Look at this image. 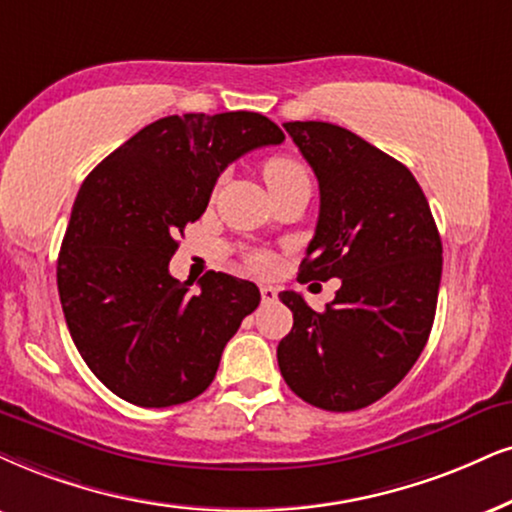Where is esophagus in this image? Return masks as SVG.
Here are the masks:
<instances>
[{"label":"esophagus","mask_w":512,"mask_h":512,"mask_svg":"<svg viewBox=\"0 0 512 512\" xmlns=\"http://www.w3.org/2000/svg\"><path fill=\"white\" fill-rule=\"evenodd\" d=\"M260 295H262V302L269 304V302H274L276 297H278V290L274 286H262L260 288Z\"/></svg>","instance_id":"esophagus-1"}]
</instances>
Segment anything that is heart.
I'll return each instance as SVG.
<instances>
[{
    "label": "heart",
    "instance_id": "1",
    "mask_svg": "<svg viewBox=\"0 0 512 512\" xmlns=\"http://www.w3.org/2000/svg\"><path fill=\"white\" fill-rule=\"evenodd\" d=\"M264 181H267L269 191H278L283 186L293 184V181H309V172L300 160L293 158V155H271V158L262 167ZM252 267L262 269L267 267V260L264 257H252Z\"/></svg>",
    "mask_w": 512,
    "mask_h": 512
}]
</instances>
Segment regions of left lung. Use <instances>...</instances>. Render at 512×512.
I'll list each match as a JSON object with an SVG mask.
<instances>
[{
	"mask_svg": "<svg viewBox=\"0 0 512 512\" xmlns=\"http://www.w3.org/2000/svg\"><path fill=\"white\" fill-rule=\"evenodd\" d=\"M283 127L321 193L300 281L342 286L323 312L293 290L278 295L293 312L278 368L307 404L357 411L399 385L430 338L442 238L416 177L392 155L331 122Z\"/></svg>",
	"mask_w": 512,
	"mask_h": 512,
	"instance_id": "obj_1",
	"label": "left lung"
}]
</instances>
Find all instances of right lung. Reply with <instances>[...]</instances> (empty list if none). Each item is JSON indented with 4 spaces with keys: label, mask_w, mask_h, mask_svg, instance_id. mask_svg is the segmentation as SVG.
Returning <instances> with one entry per match:
<instances>
[{
    "label": "right lung",
    "mask_w": 512,
    "mask_h": 512,
    "mask_svg": "<svg viewBox=\"0 0 512 512\" xmlns=\"http://www.w3.org/2000/svg\"><path fill=\"white\" fill-rule=\"evenodd\" d=\"M283 139L260 113L167 115L84 179L58 252V295L77 352L120 399L165 409L210 387L260 290L208 271L191 293L170 276L177 236L208 208L226 165Z\"/></svg>",
    "instance_id": "obj_1"
}]
</instances>
